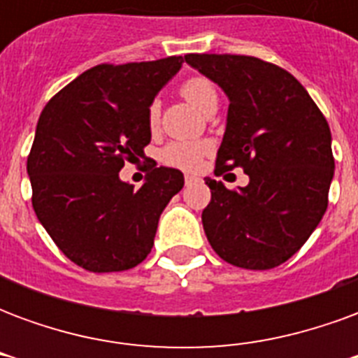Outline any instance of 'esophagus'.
<instances>
[{"instance_id": "1", "label": "esophagus", "mask_w": 358, "mask_h": 358, "mask_svg": "<svg viewBox=\"0 0 358 358\" xmlns=\"http://www.w3.org/2000/svg\"><path fill=\"white\" fill-rule=\"evenodd\" d=\"M194 182H197V178H195V176H186V186L194 184Z\"/></svg>"}]
</instances>
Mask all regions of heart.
I'll use <instances>...</instances> for the list:
<instances>
[{"label": "heart", "instance_id": "b5f03b06", "mask_svg": "<svg viewBox=\"0 0 358 358\" xmlns=\"http://www.w3.org/2000/svg\"><path fill=\"white\" fill-rule=\"evenodd\" d=\"M178 92L182 94V97H186L187 101L194 105L195 109H199L205 115L209 110L217 109V88L207 76H201V74L189 76L180 84ZM159 122H161V103L159 99H153L148 107V126L151 130H157ZM207 151H209V143H205V141H171L161 149L159 159L166 166H174V169H182V171H195L201 163V157Z\"/></svg>", "mask_w": 358, "mask_h": 358}]
</instances>
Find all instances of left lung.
Wrapping results in <instances>:
<instances>
[{
    "mask_svg": "<svg viewBox=\"0 0 358 358\" xmlns=\"http://www.w3.org/2000/svg\"><path fill=\"white\" fill-rule=\"evenodd\" d=\"M187 65L224 90L230 107L215 174L241 166L249 184L205 178L201 220L226 263L268 270L295 255L328 209L334 178L330 126L299 80L263 59L187 53Z\"/></svg>",
    "mask_w": 358,
    "mask_h": 358,
    "instance_id": "1",
    "label": "left lung"
}]
</instances>
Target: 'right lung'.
<instances>
[{"instance_id": "obj_1", "label": "right lung", "mask_w": 358, "mask_h": 358, "mask_svg": "<svg viewBox=\"0 0 358 358\" xmlns=\"http://www.w3.org/2000/svg\"><path fill=\"white\" fill-rule=\"evenodd\" d=\"M184 59L103 63L43 107L27 171L32 207L45 232L90 272L134 268L151 253L159 217L184 187V174L149 159L145 184L118 178L151 141L148 107Z\"/></svg>"}]
</instances>
